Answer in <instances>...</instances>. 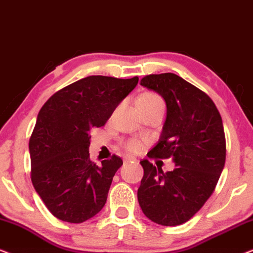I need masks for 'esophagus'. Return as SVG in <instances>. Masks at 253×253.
Here are the masks:
<instances>
[{"label":"esophagus","instance_id":"esophagus-1","mask_svg":"<svg viewBox=\"0 0 253 253\" xmlns=\"http://www.w3.org/2000/svg\"><path fill=\"white\" fill-rule=\"evenodd\" d=\"M124 162L127 164V162H137V159L134 157H131V155H126V158H124Z\"/></svg>","mask_w":253,"mask_h":253}]
</instances>
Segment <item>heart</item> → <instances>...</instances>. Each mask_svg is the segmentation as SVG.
Instances as JSON below:
<instances>
[{"label": "heart", "mask_w": 253, "mask_h": 253, "mask_svg": "<svg viewBox=\"0 0 253 253\" xmlns=\"http://www.w3.org/2000/svg\"><path fill=\"white\" fill-rule=\"evenodd\" d=\"M162 101V99L158 94L152 92H147L141 94L139 98H138V102H145V103H153V102H159ZM126 146L130 152H139L141 150V143L139 140L131 139L126 144Z\"/></svg>", "instance_id": "b5f03b06"}]
</instances>
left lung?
I'll list each match as a JSON object with an SVG mask.
<instances>
[{"instance_id": "obj_1", "label": "left lung", "mask_w": 253, "mask_h": 253, "mask_svg": "<svg viewBox=\"0 0 253 253\" xmlns=\"http://www.w3.org/2000/svg\"><path fill=\"white\" fill-rule=\"evenodd\" d=\"M140 85L166 101L160 139L148 158H171L174 170L164 172L144 159L137 196L141 211L161 226L189 221L212 195L226 162L222 119L212 99L175 74L148 75Z\"/></svg>"}]
</instances>
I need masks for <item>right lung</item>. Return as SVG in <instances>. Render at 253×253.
<instances>
[{
	"label": "right lung",
	"mask_w": 253,
	"mask_h": 253,
	"mask_svg": "<svg viewBox=\"0 0 253 253\" xmlns=\"http://www.w3.org/2000/svg\"><path fill=\"white\" fill-rule=\"evenodd\" d=\"M138 77L89 76L60 89L38 114L31 134V179L57 219L82 223L105 206L122 159L114 154L101 166L91 161L89 130L106 124Z\"/></svg>",
	"instance_id": "add662e5"
}]
</instances>
